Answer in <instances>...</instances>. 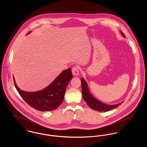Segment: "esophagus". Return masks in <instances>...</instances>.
Wrapping results in <instances>:
<instances>
[{
  "instance_id": "1",
  "label": "esophagus",
  "mask_w": 147,
  "mask_h": 147,
  "mask_svg": "<svg viewBox=\"0 0 147 147\" xmlns=\"http://www.w3.org/2000/svg\"><path fill=\"white\" fill-rule=\"evenodd\" d=\"M72 74L73 76H78L79 74V69L77 67H74L73 68H72Z\"/></svg>"
}]
</instances>
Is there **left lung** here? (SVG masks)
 Here are the masks:
<instances>
[{"label": "left lung", "instance_id": "1", "mask_svg": "<svg viewBox=\"0 0 147 147\" xmlns=\"http://www.w3.org/2000/svg\"><path fill=\"white\" fill-rule=\"evenodd\" d=\"M121 35L123 37H125V36L123 33L120 31ZM82 82V95L83 98H84L85 101L86 102L88 105L94 110L97 111H101V112H106L110 110H113L114 109L117 108L121 104H122L123 102H121L115 105H107L102 102L101 101H99L96 98H95L92 94L89 89L88 88V83L85 81L83 78L81 79Z\"/></svg>", "mask_w": 147, "mask_h": 147}]
</instances>
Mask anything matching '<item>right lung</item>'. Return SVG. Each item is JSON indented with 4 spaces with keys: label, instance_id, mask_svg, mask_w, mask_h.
Masks as SVG:
<instances>
[{
    "label": "right lung",
    "instance_id": "add662e5",
    "mask_svg": "<svg viewBox=\"0 0 147 147\" xmlns=\"http://www.w3.org/2000/svg\"><path fill=\"white\" fill-rule=\"evenodd\" d=\"M72 77L71 69L68 68L60 73L49 86L34 92L22 90L16 84L14 77L13 79L16 90L27 104L38 111H49L56 110L62 103L66 88Z\"/></svg>",
    "mask_w": 147,
    "mask_h": 147
}]
</instances>
